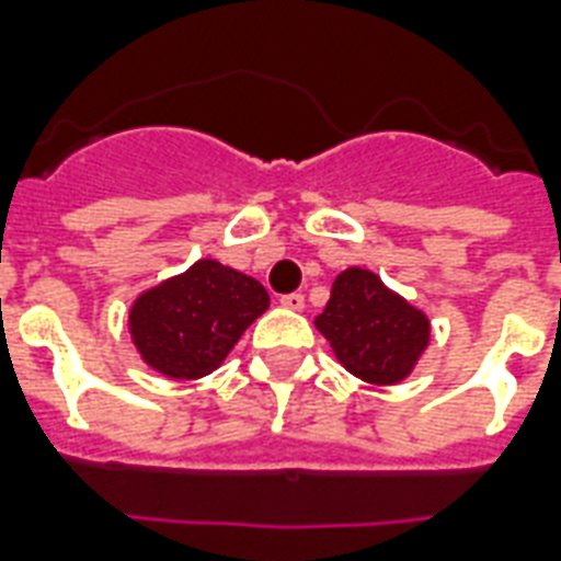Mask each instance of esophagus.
<instances>
[{
    "instance_id": "1",
    "label": "esophagus",
    "mask_w": 561,
    "mask_h": 561,
    "mask_svg": "<svg viewBox=\"0 0 561 561\" xmlns=\"http://www.w3.org/2000/svg\"><path fill=\"white\" fill-rule=\"evenodd\" d=\"M282 306L290 308V311H302V308H306V297H302L299 290H294V294H285V297H282Z\"/></svg>"
}]
</instances>
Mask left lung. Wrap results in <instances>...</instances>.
Here are the masks:
<instances>
[{"label": "left lung", "mask_w": 561, "mask_h": 561, "mask_svg": "<svg viewBox=\"0 0 561 561\" xmlns=\"http://www.w3.org/2000/svg\"><path fill=\"white\" fill-rule=\"evenodd\" d=\"M314 323L343 367L369 383L408 378L431 334L422 311L360 267H350L334 279L332 299Z\"/></svg>", "instance_id": "1"}]
</instances>
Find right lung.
<instances>
[{"mask_svg": "<svg viewBox=\"0 0 561 561\" xmlns=\"http://www.w3.org/2000/svg\"><path fill=\"white\" fill-rule=\"evenodd\" d=\"M271 306L267 290L244 273L203 259L162 282L130 308V332L145 364L169 378L211 373L244 329Z\"/></svg>", "mask_w": 561, "mask_h": 561, "instance_id": "obj_1", "label": "right lung"}]
</instances>
